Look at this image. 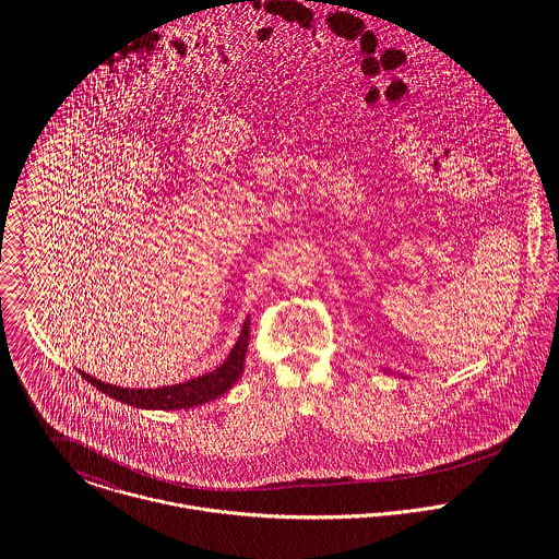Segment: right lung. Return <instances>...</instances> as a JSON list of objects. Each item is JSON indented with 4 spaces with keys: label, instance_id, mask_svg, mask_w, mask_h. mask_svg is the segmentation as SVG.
<instances>
[{
    "label": "right lung",
    "instance_id": "obj_1",
    "mask_svg": "<svg viewBox=\"0 0 559 559\" xmlns=\"http://www.w3.org/2000/svg\"><path fill=\"white\" fill-rule=\"evenodd\" d=\"M249 346V319L242 322L239 340L235 348L230 350L228 359L217 366L213 372H206L202 377H195L191 381L178 383V385H165L155 390H129L109 385L105 381H98L80 370L81 379H85L90 385H94L98 392H103L109 399L138 406V408H159V411H174V408H193L198 404H206L211 400L224 396L242 374L245 353Z\"/></svg>",
    "mask_w": 559,
    "mask_h": 559
}]
</instances>
